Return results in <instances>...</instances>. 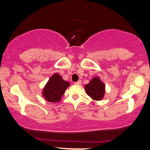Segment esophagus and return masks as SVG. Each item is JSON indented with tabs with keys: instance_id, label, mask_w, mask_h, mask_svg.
Masks as SVG:
<instances>
[{
	"instance_id": "34e87169",
	"label": "esophagus",
	"mask_w": 150,
	"mask_h": 150,
	"mask_svg": "<svg viewBox=\"0 0 150 150\" xmlns=\"http://www.w3.org/2000/svg\"><path fill=\"white\" fill-rule=\"evenodd\" d=\"M76 85H81V84L82 83V81H81V80H79V81H78L77 82H75L74 83Z\"/></svg>"
}]
</instances>
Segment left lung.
Listing matches in <instances>:
<instances>
[{"label": "left lung", "instance_id": "left-lung-1", "mask_svg": "<svg viewBox=\"0 0 150 150\" xmlns=\"http://www.w3.org/2000/svg\"><path fill=\"white\" fill-rule=\"evenodd\" d=\"M104 88L105 86L104 83L98 78H94L89 84L85 86L87 95L96 100L102 99L104 94Z\"/></svg>", "mask_w": 150, "mask_h": 150}]
</instances>
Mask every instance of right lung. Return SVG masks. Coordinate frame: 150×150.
I'll return each instance as SVG.
<instances>
[{
  "label": "right lung",
  "mask_w": 150,
  "mask_h": 150,
  "mask_svg": "<svg viewBox=\"0 0 150 150\" xmlns=\"http://www.w3.org/2000/svg\"><path fill=\"white\" fill-rule=\"evenodd\" d=\"M68 82L63 81L58 74H54L49 80L44 89V96L50 102H57L61 100L65 89L69 87Z\"/></svg>",
  "instance_id": "obj_1"
}]
</instances>
